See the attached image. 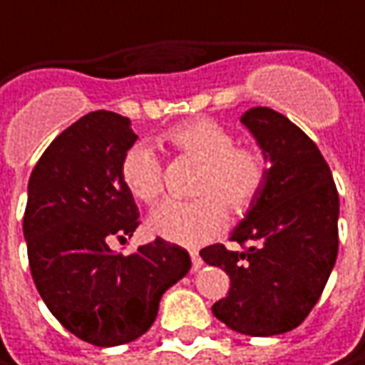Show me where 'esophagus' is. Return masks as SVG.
I'll use <instances>...</instances> for the list:
<instances>
[{"label":"esophagus","instance_id":"1","mask_svg":"<svg viewBox=\"0 0 365 365\" xmlns=\"http://www.w3.org/2000/svg\"><path fill=\"white\" fill-rule=\"evenodd\" d=\"M189 256H191V267H193V271H197L202 264H204V260H202V256L197 254L195 250H191L189 252Z\"/></svg>","mask_w":365,"mask_h":365}]
</instances>
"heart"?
<instances>
[{
    "label": "heart",
    "instance_id": "1",
    "mask_svg": "<svg viewBox=\"0 0 365 365\" xmlns=\"http://www.w3.org/2000/svg\"><path fill=\"white\" fill-rule=\"evenodd\" d=\"M161 138L168 147L202 163L193 202H165L147 220L149 233L180 246H200L227 225V210L242 218L250 212L269 180L267 155L254 145H237V136L220 121L193 117L168 128ZM125 189L143 204H155L163 191V165L143 143L128 147L119 161Z\"/></svg>",
    "mask_w": 365,
    "mask_h": 365
}]
</instances>
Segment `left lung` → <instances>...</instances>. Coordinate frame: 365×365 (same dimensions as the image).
<instances>
[{
    "instance_id": "1",
    "label": "left lung",
    "mask_w": 365,
    "mask_h": 365,
    "mask_svg": "<svg viewBox=\"0 0 365 365\" xmlns=\"http://www.w3.org/2000/svg\"><path fill=\"white\" fill-rule=\"evenodd\" d=\"M242 121L271 161L262 197L233 231L242 250L200 252L231 284L212 313L240 334L273 336L300 326L339 254V191L317 145L286 115L252 107Z\"/></svg>"
}]
</instances>
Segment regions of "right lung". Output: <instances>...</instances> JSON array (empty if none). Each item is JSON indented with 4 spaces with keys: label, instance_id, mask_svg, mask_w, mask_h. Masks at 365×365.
I'll use <instances>...</instances> for the list:
<instances>
[{
    "label": "right lung",
    "instance_id": "1",
    "mask_svg": "<svg viewBox=\"0 0 365 365\" xmlns=\"http://www.w3.org/2000/svg\"><path fill=\"white\" fill-rule=\"evenodd\" d=\"M136 138L128 117L92 111L50 143L29 178L23 231L37 292L71 334L96 346L143 336L161 294L191 269L187 250L161 237L128 256L111 250L140 225L119 176Z\"/></svg>",
    "mask_w": 365,
    "mask_h": 365
}]
</instances>
